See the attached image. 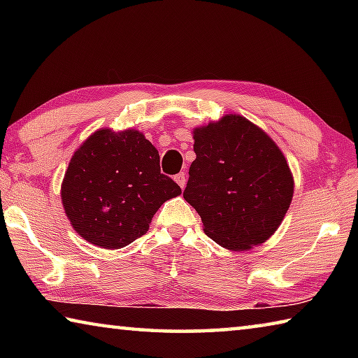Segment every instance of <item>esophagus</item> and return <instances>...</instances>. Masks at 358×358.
Wrapping results in <instances>:
<instances>
[{"label":"esophagus","mask_w":358,"mask_h":358,"mask_svg":"<svg viewBox=\"0 0 358 358\" xmlns=\"http://www.w3.org/2000/svg\"><path fill=\"white\" fill-rule=\"evenodd\" d=\"M175 181H177L178 186L181 187V189H183V187L186 186V173L185 172H180V173L175 175Z\"/></svg>","instance_id":"obj_1"}]
</instances>
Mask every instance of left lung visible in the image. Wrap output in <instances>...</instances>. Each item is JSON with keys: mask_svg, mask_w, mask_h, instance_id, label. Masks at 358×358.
I'll return each mask as SVG.
<instances>
[{"mask_svg": "<svg viewBox=\"0 0 358 358\" xmlns=\"http://www.w3.org/2000/svg\"><path fill=\"white\" fill-rule=\"evenodd\" d=\"M196 159L183 197L202 217L217 245L246 251L280 227L294 196V178L282 151L241 115L192 132Z\"/></svg>", "mask_w": 358, "mask_h": 358, "instance_id": "left-lung-1", "label": "left lung"}]
</instances>
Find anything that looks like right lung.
I'll use <instances>...</instances> for the list:
<instances>
[{
    "label": "right lung",
    "instance_id": "1",
    "mask_svg": "<svg viewBox=\"0 0 358 358\" xmlns=\"http://www.w3.org/2000/svg\"><path fill=\"white\" fill-rule=\"evenodd\" d=\"M180 194V186L161 173L157 150L136 129L93 132L71 157L62 183L72 227L106 250L142 237L161 205Z\"/></svg>",
    "mask_w": 358,
    "mask_h": 358
}]
</instances>
